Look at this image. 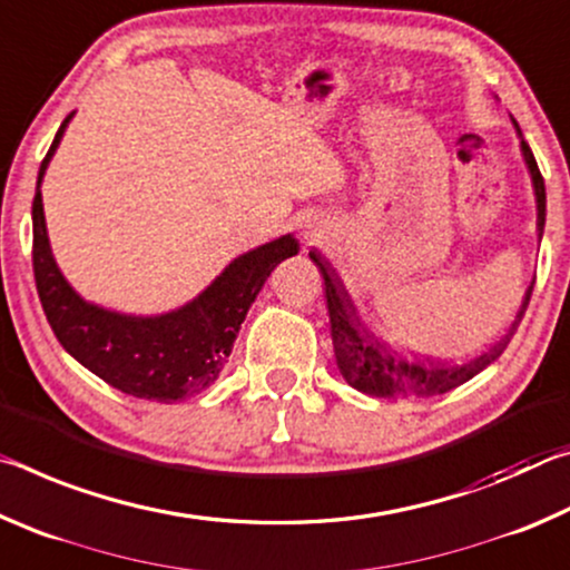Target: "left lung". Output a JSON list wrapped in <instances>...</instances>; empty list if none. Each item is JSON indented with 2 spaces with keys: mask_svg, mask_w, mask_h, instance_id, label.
Segmentation results:
<instances>
[{
  "mask_svg": "<svg viewBox=\"0 0 570 570\" xmlns=\"http://www.w3.org/2000/svg\"><path fill=\"white\" fill-rule=\"evenodd\" d=\"M515 130L520 135L518 122L513 120ZM520 150H523L525 166L530 170V180H533L535 190V206H538V236H543L546 226V183L540 176L538 163L533 158L528 142L520 135ZM308 258L320 266L324 276L326 288V308H330V322H332V342L336 354V366H340L342 377L352 384L354 390L372 397L384 400H407V397H435V394H445L450 390L460 387L462 382L475 377L478 372L485 370L488 364H493L500 354L505 352L510 336L515 334L520 320H523L530 292H525L523 304H520L515 322L510 324L508 334L503 340L495 342L485 354L475 356V360L462 362V364H448L442 360H432L417 352H407L402 346H394L384 342L382 336L364 322V316L356 308L354 298L346 292L340 274L334 272L332 264L320 254V250H308Z\"/></svg>",
  "mask_w": 570,
  "mask_h": 570,
  "instance_id": "obj_1",
  "label": "left lung"
}]
</instances>
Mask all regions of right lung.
I'll list each match as a JSON object with an SVG mask.
<instances>
[{
    "label": "right lung",
    "instance_id": "obj_1",
    "mask_svg": "<svg viewBox=\"0 0 570 570\" xmlns=\"http://www.w3.org/2000/svg\"><path fill=\"white\" fill-rule=\"evenodd\" d=\"M72 115L47 150L32 200V268L45 316L65 350L110 387L140 400L180 402L216 382L256 294L284 258L298 254V240L286 234L234 258L204 294L176 312L128 316L88 304L57 268L40 190Z\"/></svg>",
    "mask_w": 570,
    "mask_h": 570
}]
</instances>
